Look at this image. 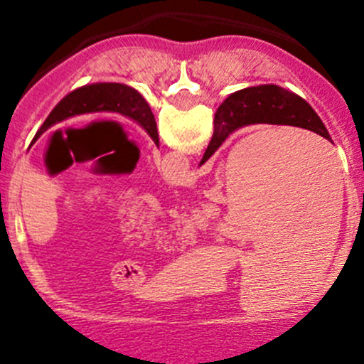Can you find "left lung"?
<instances>
[{"mask_svg": "<svg viewBox=\"0 0 364 364\" xmlns=\"http://www.w3.org/2000/svg\"><path fill=\"white\" fill-rule=\"evenodd\" d=\"M104 111L119 112L123 114V116H128L134 121H137V123L151 135V139L156 142V146H159L156 121L151 109H149L148 102H146L144 98L141 97V93H137L134 87L114 82L91 84V86L79 87V90L67 95V97L53 109V112L47 116L42 128L36 132L33 142H35L47 128L60 123V121L67 119V117L79 116V114Z\"/></svg>", "mask_w": 364, "mask_h": 364, "instance_id": "left-lung-1", "label": "left lung"}]
</instances>
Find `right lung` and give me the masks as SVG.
I'll use <instances>...</instances> for the list:
<instances>
[{
	"instance_id": "right-lung-1",
	"label": "right lung",
	"mask_w": 364,
	"mask_h": 364,
	"mask_svg": "<svg viewBox=\"0 0 364 364\" xmlns=\"http://www.w3.org/2000/svg\"><path fill=\"white\" fill-rule=\"evenodd\" d=\"M269 123L306 128L331 141L321 117L301 97L280 86H253L236 91L215 114V132L200 164H204L234 130L247 124Z\"/></svg>"
}]
</instances>
